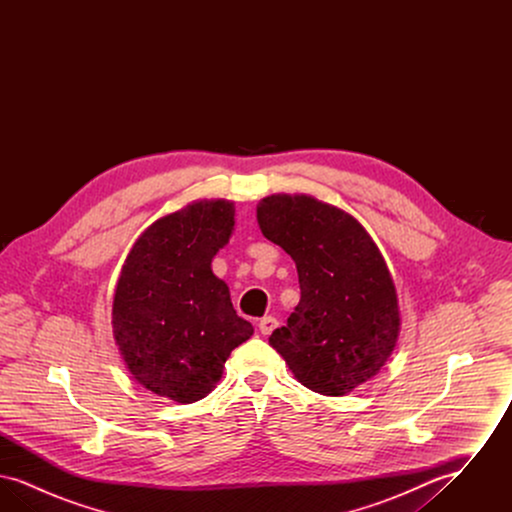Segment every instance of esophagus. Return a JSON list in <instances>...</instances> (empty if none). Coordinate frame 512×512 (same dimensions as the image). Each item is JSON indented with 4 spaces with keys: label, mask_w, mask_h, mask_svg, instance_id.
<instances>
[{
    "label": "esophagus",
    "mask_w": 512,
    "mask_h": 512,
    "mask_svg": "<svg viewBox=\"0 0 512 512\" xmlns=\"http://www.w3.org/2000/svg\"><path fill=\"white\" fill-rule=\"evenodd\" d=\"M276 326H278V320L274 317H263L259 320V330H261L263 336L272 334L276 330Z\"/></svg>",
    "instance_id": "esophagus-1"
}]
</instances>
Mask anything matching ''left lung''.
<instances>
[{"label": "left lung", "mask_w": 512, "mask_h": 512, "mask_svg": "<svg viewBox=\"0 0 512 512\" xmlns=\"http://www.w3.org/2000/svg\"><path fill=\"white\" fill-rule=\"evenodd\" d=\"M263 236L295 263L301 299L268 343L293 376L322 395H345L386 365L399 336L390 270L365 228L309 195H268Z\"/></svg>", "instance_id": "8db88e82"}]
</instances>
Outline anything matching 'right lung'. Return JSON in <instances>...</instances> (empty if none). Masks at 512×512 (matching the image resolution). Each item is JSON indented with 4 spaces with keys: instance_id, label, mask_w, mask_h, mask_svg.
<instances>
[{
    "instance_id": "1",
    "label": "right lung",
    "mask_w": 512,
    "mask_h": 512,
    "mask_svg": "<svg viewBox=\"0 0 512 512\" xmlns=\"http://www.w3.org/2000/svg\"><path fill=\"white\" fill-rule=\"evenodd\" d=\"M232 228L230 201H197L153 222L122 265L113 301L122 359L146 390L176 403L203 399L253 334L211 270Z\"/></svg>"
}]
</instances>
